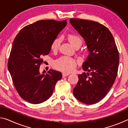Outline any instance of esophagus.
I'll list each match as a JSON object with an SVG mask.
<instances>
[{"instance_id": "34e87169", "label": "esophagus", "mask_w": 128, "mask_h": 128, "mask_svg": "<svg viewBox=\"0 0 128 128\" xmlns=\"http://www.w3.org/2000/svg\"><path fill=\"white\" fill-rule=\"evenodd\" d=\"M62 77H65L66 76H68L69 75V73H62Z\"/></svg>"}]
</instances>
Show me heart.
<instances>
[{"label":"heart","instance_id":"1","mask_svg":"<svg viewBox=\"0 0 128 128\" xmlns=\"http://www.w3.org/2000/svg\"><path fill=\"white\" fill-rule=\"evenodd\" d=\"M68 40L73 46L76 47L81 46L83 40L82 37L77 34H69ZM62 38L58 37L54 40L51 44V49L54 51L59 50L61 43ZM77 62L73 58L69 56H62L55 60L54 62V66L58 70L63 72L69 73L73 71L77 66Z\"/></svg>","mask_w":128,"mask_h":128}]
</instances>
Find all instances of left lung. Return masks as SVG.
<instances>
[{
    "label": "left lung",
    "mask_w": 128,
    "mask_h": 128,
    "mask_svg": "<svg viewBox=\"0 0 128 128\" xmlns=\"http://www.w3.org/2000/svg\"><path fill=\"white\" fill-rule=\"evenodd\" d=\"M69 22L85 40L89 53L73 89L78 100L93 104L101 100L117 76L119 55L114 36L105 26L93 21L70 18ZM90 75V76H88Z\"/></svg>",
    "instance_id": "obj_1"
}]
</instances>
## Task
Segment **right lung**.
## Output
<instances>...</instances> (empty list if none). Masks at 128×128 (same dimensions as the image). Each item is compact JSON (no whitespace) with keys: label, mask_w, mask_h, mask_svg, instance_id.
Segmentation results:
<instances>
[{"label":"right lung","mask_w":128,"mask_h":128,"mask_svg":"<svg viewBox=\"0 0 128 128\" xmlns=\"http://www.w3.org/2000/svg\"><path fill=\"white\" fill-rule=\"evenodd\" d=\"M66 20H40L20 30L13 42L8 62V70L18 94L32 104L47 100L62 78L50 69L40 73L43 55H48L51 44L66 26Z\"/></svg>","instance_id":"obj_1"}]
</instances>
